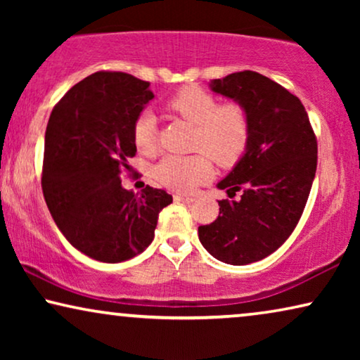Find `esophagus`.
<instances>
[{"label":"esophagus","mask_w":360,"mask_h":360,"mask_svg":"<svg viewBox=\"0 0 360 360\" xmlns=\"http://www.w3.org/2000/svg\"><path fill=\"white\" fill-rule=\"evenodd\" d=\"M175 201H193L195 196L193 195H185V193H176L174 195Z\"/></svg>","instance_id":"34e87169"}]
</instances>
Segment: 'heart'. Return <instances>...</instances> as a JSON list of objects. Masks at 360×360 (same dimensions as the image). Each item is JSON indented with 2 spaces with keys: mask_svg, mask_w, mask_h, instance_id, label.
Listing matches in <instances>:
<instances>
[{
  "mask_svg": "<svg viewBox=\"0 0 360 360\" xmlns=\"http://www.w3.org/2000/svg\"><path fill=\"white\" fill-rule=\"evenodd\" d=\"M169 108L196 126L195 155H167L155 165L154 175L167 188L191 191L211 176V159L228 167L244 154L249 142L250 126L248 112L238 103L219 105L218 100L200 86H184L170 98ZM137 150L150 154L157 147V117L152 111H142L132 127ZM209 155L206 156L204 152Z\"/></svg>",
  "mask_w": 360,
  "mask_h": 360,
  "instance_id": "1",
  "label": "heart"
}]
</instances>
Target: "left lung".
Masks as SVG:
<instances>
[{"instance_id":"left-lung-1","label":"left lung","mask_w":360,"mask_h":360,"mask_svg":"<svg viewBox=\"0 0 360 360\" xmlns=\"http://www.w3.org/2000/svg\"><path fill=\"white\" fill-rule=\"evenodd\" d=\"M210 90L248 112L244 154L218 181L229 198L219 216L200 226L198 238L214 259L248 265L275 252L298 224L316 174L318 144L304 106L278 83L257 72H236L210 82Z\"/></svg>"}]
</instances>
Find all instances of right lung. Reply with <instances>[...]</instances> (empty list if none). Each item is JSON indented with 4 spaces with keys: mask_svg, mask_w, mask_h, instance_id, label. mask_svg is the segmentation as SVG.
Segmentation results:
<instances>
[{
    "mask_svg": "<svg viewBox=\"0 0 360 360\" xmlns=\"http://www.w3.org/2000/svg\"><path fill=\"white\" fill-rule=\"evenodd\" d=\"M154 93L122 72H96L52 110L44 144L42 191L53 221L73 248L100 262L141 254L154 239L165 190H126L121 175L136 155L132 127Z\"/></svg>",
    "mask_w": 360,
    "mask_h": 360,
    "instance_id": "obj_1",
    "label": "right lung"
}]
</instances>
